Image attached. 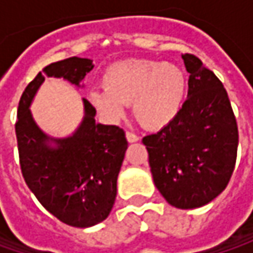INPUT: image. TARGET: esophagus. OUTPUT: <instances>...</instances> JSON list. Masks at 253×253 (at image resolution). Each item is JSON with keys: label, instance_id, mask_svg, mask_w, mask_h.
<instances>
[{"label": "esophagus", "instance_id": "obj_1", "mask_svg": "<svg viewBox=\"0 0 253 253\" xmlns=\"http://www.w3.org/2000/svg\"><path fill=\"white\" fill-rule=\"evenodd\" d=\"M126 139H128L129 143H133V142L139 141V136L135 135V133H132V132H126Z\"/></svg>", "mask_w": 253, "mask_h": 253}]
</instances>
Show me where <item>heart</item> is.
Listing matches in <instances>:
<instances>
[{
    "label": "heart",
    "mask_w": 253,
    "mask_h": 253,
    "mask_svg": "<svg viewBox=\"0 0 253 253\" xmlns=\"http://www.w3.org/2000/svg\"><path fill=\"white\" fill-rule=\"evenodd\" d=\"M104 90H91V104L110 120L120 118L132 104L136 121L148 129H161L179 114L186 95V76L179 66L158 60H125L102 74Z\"/></svg>",
    "instance_id": "heart-1"
}]
</instances>
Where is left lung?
<instances>
[{
  "instance_id": "left-lung-1",
  "label": "left lung",
  "mask_w": 253,
  "mask_h": 253,
  "mask_svg": "<svg viewBox=\"0 0 253 253\" xmlns=\"http://www.w3.org/2000/svg\"><path fill=\"white\" fill-rule=\"evenodd\" d=\"M187 100L177 117L142 142L156 189L170 206L203 207L227 187L237 161L238 126L218 77L194 54H183Z\"/></svg>"
}]
</instances>
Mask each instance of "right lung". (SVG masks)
Returning <instances> with one entry per match:
<instances>
[{
    "instance_id": "add662e5",
    "label": "right lung",
    "mask_w": 253,
    "mask_h": 253,
    "mask_svg": "<svg viewBox=\"0 0 253 253\" xmlns=\"http://www.w3.org/2000/svg\"><path fill=\"white\" fill-rule=\"evenodd\" d=\"M92 67V60L76 56L46 66L22 92L15 124L28 187L52 215L77 228L92 227L111 212L128 148L125 132L115 125L97 124L95 108L83 98V121L73 135L52 138L36 125L29 107L44 77H62L80 87Z\"/></svg>"
}]
</instances>
